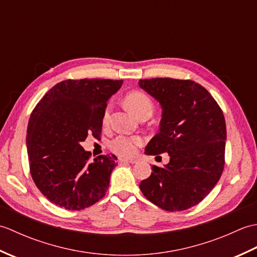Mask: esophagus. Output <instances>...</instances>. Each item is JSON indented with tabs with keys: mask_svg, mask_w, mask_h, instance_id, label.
Masks as SVG:
<instances>
[{
	"mask_svg": "<svg viewBox=\"0 0 257 257\" xmlns=\"http://www.w3.org/2000/svg\"><path fill=\"white\" fill-rule=\"evenodd\" d=\"M120 162H128V163H132V165H134V163H137V159H128V158H120L119 159Z\"/></svg>",
	"mask_w": 257,
	"mask_h": 257,
	"instance_id": "34e87169",
	"label": "esophagus"
}]
</instances>
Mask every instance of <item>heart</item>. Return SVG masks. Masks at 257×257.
<instances>
[{
  "label": "heart",
  "instance_id": "b5f03b06",
  "mask_svg": "<svg viewBox=\"0 0 257 257\" xmlns=\"http://www.w3.org/2000/svg\"><path fill=\"white\" fill-rule=\"evenodd\" d=\"M124 102L130 110L135 114H137L138 117L146 112L151 113L152 110H154V102H152L151 98L145 94V92L139 90L130 91L129 94L125 95ZM109 113H110V105H108L105 111H103V122L105 123L108 121ZM145 140L140 136L119 135L110 141L109 147H110V149L114 154L119 156L130 157L137 152V149L143 146Z\"/></svg>",
  "mask_w": 257,
  "mask_h": 257
}]
</instances>
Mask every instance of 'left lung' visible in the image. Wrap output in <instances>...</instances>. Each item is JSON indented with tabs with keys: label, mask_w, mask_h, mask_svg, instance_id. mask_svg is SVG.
<instances>
[{
	"label": "left lung",
	"mask_w": 257,
	"mask_h": 257,
	"mask_svg": "<svg viewBox=\"0 0 257 257\" xmlns=\"http://www.w3.org/2000/svg\"><path fill=\"white\" fill-rule=\"evenodd\" d=\"M139 85L160 102V132L146 155L168 152L165 168L154 166L140 182L141 192L162 210L184 211L196 205L219 181L225 165L226 125L219 103L191 79H140Z\"/></svg>",
	"instance_id": "1"
}]
</instances>
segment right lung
<instances>
[{"mask_svg":"<svg viewBox=\"0 0 257 257\" xmlns=\"http://www.w3.org/2000/svg\"><path fill=\"white\" fill-rule=\"evenodd\" d=\"M121 85L112 79L63 80L33 109L26 135L30 171L52 203L84 210L105 196L118 162L109 155L90 161L80 143L88 135L100 139L107 101Z\"/></svg>","mask_w":257,"mask_h":257,"instance_id":"right-lung-1","label":"right lung"}]
</instances>
